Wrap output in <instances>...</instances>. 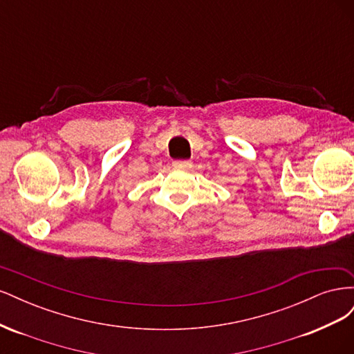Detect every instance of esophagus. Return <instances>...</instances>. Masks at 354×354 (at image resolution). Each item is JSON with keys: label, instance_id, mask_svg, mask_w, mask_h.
Here are the masks:
<instances>
[{"label": "esophagus", "instance_id": "obj_1", "mask_svg": "<svg viewBox=\"0 0 354 354\" xmlns=\"http://www.w3.org/2000/svg\"><path fill=\"white\" fill-rule=\"evenodd\" d=\"M173 165L177 167V168H186L187 169V168L192 167V162H190V160H174Z\"/></svg>", "mask_w": 354, "mask_h": 354}]
</instances>
